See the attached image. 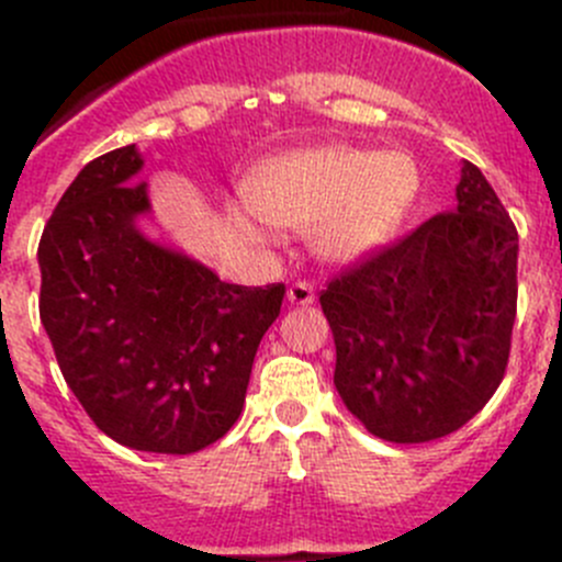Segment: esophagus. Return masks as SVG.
Wrapping results in <instances>:
<instances>
[{
    "label": "esophagus",
    "mask_w": 562,
    "mask_h": 562,
    "mask_svg": "<svg viewBox=\"0 0 562 562\" xmlns=\"http://www.w3.org/2000/svg\"><path fill=\"white\" fill-rule=\"evenodd\" d=\"M288 302L293 304V307H307V304L315 302V288L313 282H296V285H291V291H288Z\"/></svg>",
    "instance_id": "1"
}]
</instances>
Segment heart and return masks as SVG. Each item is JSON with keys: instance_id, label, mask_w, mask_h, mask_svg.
Returning <instances> with one entry per match:
<instances>
[{"instance_id": "1", "label": "heart", "mask_w": 562, "mask_h": 562, "mask_svg": "<svg viewBox=\"0 0 562 562\" xmlns=\"http://www.w3.org/2000/svg\"><path fill=\"white\" fill-rule=\"evenodd\" d=\"M418 192V168L402 151L350 146L293 149L260 162L245 181V198L263 223L315 228L323 258L359 260L391 239ZM252 231L245 217H236Z\"/></svg>"}]
</instances>
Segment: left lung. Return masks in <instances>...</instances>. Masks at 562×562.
<instances>
[{
    "label": "left lung",
    "mask_w": 562,
    "mask_h": 562,
    "mask_svg": "<svg viewBox=\"0 0 562 562\" xmlns=\"http://www.w3.org/2000/svg\"><path fill=\"white\" fill-rule=\"evenodd\" d=\"M519 236L484 173L462 162L457 209L328 282L334 386L375 438L427 443L468 424L506 375Z\"/></svg>",
    "instance_id": "left-lung-1"
}]
</instances>
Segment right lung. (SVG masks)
<instances>
[{"label":"right lung","instance_id":"right-lung-1","mask_svg":"<svg viewBox=\"0 0 562 562\" xmlns=\"http://www.w3.org/2000/svg\"><path fill=\"white\" fill-rule=\"evenodd\" d=\"M135 144L72 179L37 247L40 321L67 386L116 443L192 454L223 438L285 285L223 282L146 239L149 212Z\"/></svg>","mask_w":562,"mask_h":562}]
</instances>
